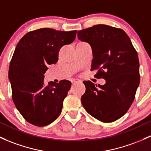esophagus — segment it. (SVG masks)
<instances>
[{"mask_svg": "<svg viewBox=\"0 0 151 151\" xmlns=\"http://www.w3.org/2000/svg\"><path fill=\"white\" fill-rule=\"evenodd\" d=\"M80 82H81V81L78 80V79H73V80L72 81V83L73 84L76 83H80Z\"/></svg>", "mask_w": 151, "mask_h": 151, "instance_id": "esophagus-1", "label": "esophagus"}]
</instances>
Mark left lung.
<instances>
[{
	"label": "left lung",
	"instance_id": "left-lung-1",
	"mask_svg": "<svg viewBox=\"0 0 151 151\" xmlns=\"http://www.w3.org/2000/svg\"><path fill=\"white\" fill-rule=\"evenodd\" d=\"M78 39L90 45L93 53L91 70L106 83H83L81 103L86 111L103 122L117 120L134 101L140 83L138 56L130 39L121 29L98 24L78 32Z\"/></svg>",
	"mask_w": 151,
	"mask_h": 151
}]
</instances>
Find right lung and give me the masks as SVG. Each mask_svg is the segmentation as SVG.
I'll return each mask as SVG.
<instances>
[{"label": "right lung", "instance_id": "right-lung-1", "mask_svg": "<svg viewBox=\"0 0 151 151\" xmlns=\"http://www.w3.org/2000/svg\"><path fill=\"white\" fill-rule=\"evenodd\" d=\"M77 31L42 28L28 32L16 47L10 63L9 79L16 107L28 122L47 125L60 114L71 82L44 83L48 65L55 64L58 52L75 40Z\"/></svg>", "mask_w": 151, "mask_h": 151}]
</instances>
